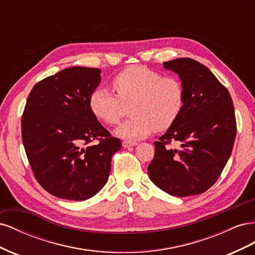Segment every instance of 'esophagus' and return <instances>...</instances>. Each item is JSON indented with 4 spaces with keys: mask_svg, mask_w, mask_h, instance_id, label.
<instances>
[{
    "mask_svg": "<svg viewBox=\"0 0 255 255\" xmlns=\"http://www.w3.org/2000/svg\"><path fill=\"white\" fill-rule=\"evenodd\" d=\"M137 143L135 141H129V140H125L122 142V145L125 146V148H129V146H135Z\"/></svg>",
    "mask_w": 255,
    "mask_h": 255,
    "instance_id": "esophagus-1",
    "label": "esophagus"
}]
</instances>
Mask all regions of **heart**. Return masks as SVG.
<instances>
[{"instance_id": "1", "label": "heart", "mask_w": 255, "mask_h": 255, "mask_svg": "<svg viewBox=\"0 0 255 255\" xmlns=\"http://www.w3.org/2000/svg\"><path fill=\"white\" fill-rule=\"evenodd\" d=\"M114 95L105 87L96 88L89 106L106 125H116L129 106L130 117L115 129L123 139L138 140L154 130H165L179 117L184 106V88L173 76H161L143 66H130L115 76Z\"/></svg>"}]
</instances>
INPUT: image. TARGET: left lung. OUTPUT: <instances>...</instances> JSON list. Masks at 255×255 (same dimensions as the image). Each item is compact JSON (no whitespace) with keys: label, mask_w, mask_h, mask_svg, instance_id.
<instances>
[{"label":"left lung","mask_w":255,"mask_h":255,"mask_svg":"<svg viewBox=\"0 0 255 255\" xmlns=\"http://www.w3.org/2000/svg\"><path fill=\"white\" fill-rule=\"evenodd\" d=\"M164 68L179 75L184 106L173 125L154 142L149 176L171 196L200 195L217 181L232 153L236 136L233 101L210 69L195 59L169 60Z\"/></svg>","instance_id":"1"}]
</instances>
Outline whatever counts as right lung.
Returning <instances> with one entry per match:
<instances>
[{
	"label": "right lung",
	"instance_id": "add662e5",
	"mask_svg": "<svg viewBox=\"0 0 255 255\" xmlns=\"http://www.w3.org/2000/svg\"><path fill=\"white\" fill-rule=\"evenodd\" d=\"M100 83V69L70 67L37 83L28 96L23 145L36 180L57 198L84 201L98 194L121 149L90 110Z\"/></svg>",
	"mask_w": 255,
	"mask_h": 255
}]
</instances>
